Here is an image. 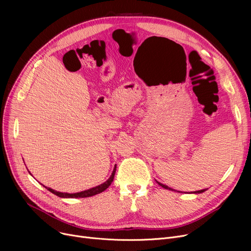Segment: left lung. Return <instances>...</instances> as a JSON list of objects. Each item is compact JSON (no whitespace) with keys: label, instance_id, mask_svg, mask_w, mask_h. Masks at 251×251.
Listing matches in <instances>:
<instances>
[{"label":"left lung","instance_id":"left-lung-1","mask_svg":"<svg viewBox=\"0 0 251 251\" xmlns=\"http://www.w3.org/2000/svg\"><path fill=\"white\" fill-rule=\"evenodd\" d=\"M157 182V181H156ZM157 184H159L160 186H162L163 188H165V189H169V190H172V191H175L174 189H172V188H170V187H168L167 185H164V184H162V183H160V182H157ZM206 189H202V190H199V191H194L193 193H202V192H204Z\"/></svg>","mask_w":251,"mask_h":251}]
</instances>
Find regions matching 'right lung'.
Returning <instances> with one entry per match:
<instances>
[{"mask_svg": "<svg viewBox=\"0 0 251 251\" xmlns=\"http://www.w3.org/2000/svg\"><path fill=\"white\" fill-rule=\"evenodd\" d=\"M115 173H116V165H115V168L113 170V173L111 175V177L103 182L102 184H100V185L99 186H96L94 188H90V189H87V190H84V191H81V192H77V193H67V192H59V191H56L54 189H51L50 187H46L49 191H50L51 193H54L55 195L59 196V197H63V199H82V197H89V196H94L96 194H99L102 191H104L105 189H107L110 185L111 183L113 182L114 180V176H115Z\"/></svg>", "mask_w": 251, "mask_h": 251, "instance_id": "add662e5", "label": "right lung"}]
</instances>
